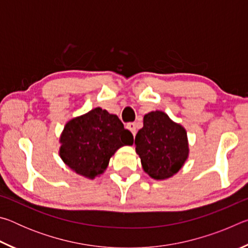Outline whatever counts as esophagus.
I'll list each match as a JSON object with an SVG mask.
<instances>
[{"instance_id":"1","label":"esophagus","mask_w":248,"mask_h":248,"mask_svg":"<svg viewBox=\"0 0 248 248\" xmlns=\"http://www.w3.org/2000/svg\"><path fill=\"white\" fill-rule=\"evenodd\" d=\"M127 129H129L133 136H136L137 133V124L136 123H129L127 124Z\"/></svg>"}]
</instances>
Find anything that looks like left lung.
<instances>
[{"instance_id": "left-lung-1", "label": "left lung", "mask_w": 248, "mask_h": 248, "mask_svg": "<svg viewBox=\"0 0 248 248\" xmlns=\"http://www.w3.org/2000/svg\"><path fill=\"white\" fill-rule=\"evenodd\" d=\"M143 170L154 179H167L182 169L188 158L187 132L165 112L151 111L134 140Z\"/></svg>"}]
</instances>
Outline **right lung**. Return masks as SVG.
<instances>
[{
  "instance_id": "right-lung-1",
  "label": "right lung",
  "mask_w": 248,
  "mask_h": 248,
  "mask_svg": "<svg viewBox=\"0 0 248 248\" xmlns=\"http://www.w3.org/2000/svg\"><path fill=\"white\" fill-rule=\"evenodd\" d=\"M60 143L62 161L77 174L94 179L117 150L133 143V136L116 115L97 107L68 121Z\"/></svg>"
}]
</instances>
